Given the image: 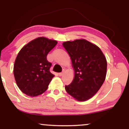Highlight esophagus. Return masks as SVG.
Instances as JSON below:
<instances>
[{
    "mask_svg": "<svg viewBox=\"0 0 129 129\" xmlns=\"http://www.w3.org/2000/svg\"><path fill=\"white\" fill-rule=\"evenodd\" d=\"M63 75V72H61V73H59V75L60 76H61Z\"/></svg>",
    "mask_w": 129,
    "mask_h": 129,
    "instance_id": "obj_1",
    "label": "esophagus"
}]
</instances>
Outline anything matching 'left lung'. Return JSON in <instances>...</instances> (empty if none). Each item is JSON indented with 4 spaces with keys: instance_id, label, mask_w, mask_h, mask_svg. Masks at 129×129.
I'll list each match as a JSON object with an SVG mask.
<instances>
[{
    "instance_id": "left-lung-1",
    "label": "left lung",
    "mask_w": 129,
    "mask_h": 129,
    "mask_svg": "<svg viewBox=\"0 0 129 129\" xmlns=\"http://www.w3.org/2000/svg\"><path fill=\"white\" fill-rule=\"evenodd\" d=\"M71 58L75 77L65 86L70 96L80 102L87 100L98 92L105 82L107 61L103 52L96 45L85 39L63 43Z\"/></svg>"
}]
</instances>
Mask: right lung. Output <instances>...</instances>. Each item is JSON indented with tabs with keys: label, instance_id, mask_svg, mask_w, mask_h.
I'll use <instances>...</instances> for the list:
<instances>
[{
	"label": "right lung",
	"instance_id": "add662e5",
	"mask_svg": "<svg viewBox=\"0 0 129 129\" xmlns=\"http://www.w3.org/2000/svg\"><path fill=\"white\" fill-rule=\"evenodd\" d=\"M56 40L40 37L22 47L13 68L16 84L23 93L31 97L46 90L54 75L50 73L52 63L47 61L49 52L57 45Z\"/></svg>",
	"mask_w": 129,
	"mask_h": 129
}]
</instances>
